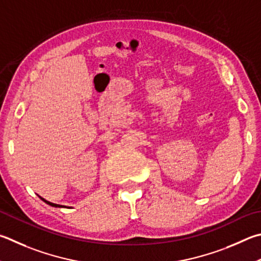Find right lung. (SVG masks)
Returning a JSON list of instances; mask_svg holds the SVG:
<instances>
[{
    "label": "right lung",
    "instance_id": "add662e5",
    "mask_svg": "<svg viewBox=\"0 0 261 261\" xmlns=\"http://www.w3.org/2000/svg\"><path fill=\"white\" fill-rule=\"evenodd\" d=\"M40 198H41V200H42V201H43V202H45V203H46V204H49V205H51V206H55V207H64V205H60V204H56V203H51V202H49V201H46V200H44V198H43V197H41V196H40Z\"/></svg>",
    "mask_w": 261,
    "mask_h": 261
}]
</instances>
